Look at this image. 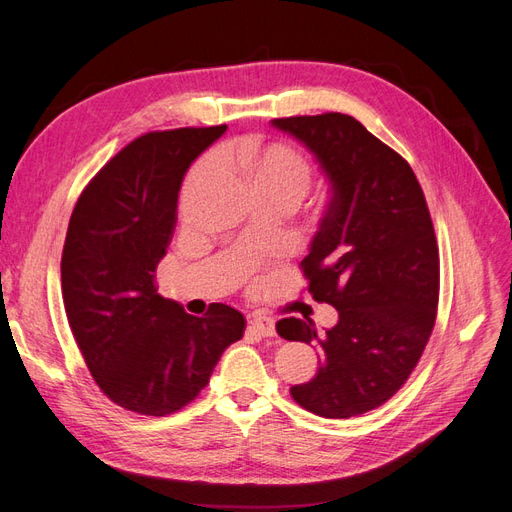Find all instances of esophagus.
Segmentation results:
<instances>
[{
    "label": "esophagus",
    "instance_id": "obj_1",
    "mask_svg": "<svg viewBox=\"0 0 512 512\" xmlns=\"http://www.w3.org/2000/svg\"><path fill=\"white\" fill-rule=\"evenodd\" d=\"M250 329L262 337H273L275 335V322L271 318H252Z\"/></svg>",
    "mask_w": 512,
    "mask_h": 512
}]
</instances>
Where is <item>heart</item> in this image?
<instances>
[{"label": "heart", "instance_id": "heart-1", "mask_svg": "<svg viewBox=\"0 0 512 512\" xmlns=\"http://www.w3.org/2000/svg\"><path fill=\"white\" fill-rule=\"evenodd\" d=\"M224 160L235 166L256 196H277L288 200L290 205L299 203L307 194L312 170L309 164L288 145H243L224 151ZM222 168V158L211 153L185 179L181 190V211L190 213L200 188Z\"/></svg>", "mask_w": 512, "mask_h": 512}]
</instances>
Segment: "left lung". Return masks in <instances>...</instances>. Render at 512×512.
<instances>
[{
	"mask_svg": "<svg viewBox=\"0 0 512 512\" xmlns=\"http://www.w3.org/2000/svg\"><path fill=\"white\" fill-rule=\"evenodd\" d=\"M329 181L301 269L309 292L337 309L324 333L284 318L277 333L318 344V371L292 399L324 418H350L391 399L429 342L438 309L440 256L431 215L410 164L350 115L273 119Z\"/></svg>",
	"mask_w": 512,
	"mask_h": 512,
	"instance_id": "obj_1",
	"label": "left lung"
}]
</instances>
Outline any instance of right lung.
Listing matches in <instances>:
<instances>
[{"label":"right lung","instance_id":"1","mask_svg":"<svg viewBox=\"0 0 512 512\" xmlns=\"http://www.w3.org/2000/svg\"><path fill=\"white\" fill-rule=\"evenodd\" d=\"M226 126L151 132L123 147L76 203L61 254V294L91 376L117 406L181 410L205 389L243 314L213 303L198 318L153 286L192 162Z\"/></svg>","mask_w":512,"mask_h":512}]
</instances>
